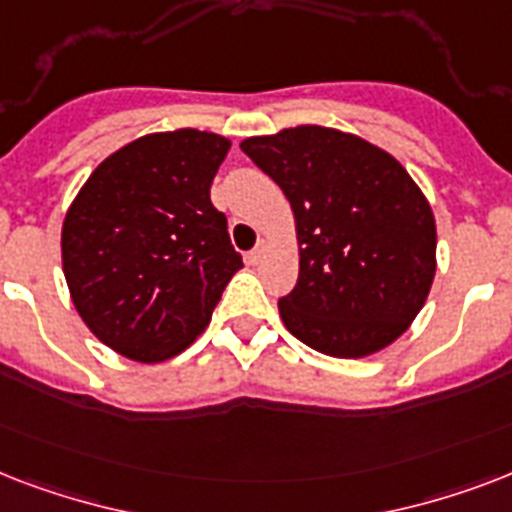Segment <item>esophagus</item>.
Masks as SVG:
<instances>
[{
    "instance_id": "esophagus-1",
    "label": "esophagus",
    "mask_w": 512,
    "mask_h": 512,
    "mask_svg": "<svg viewBox=\"0 0 512 512\" xmlns=\"http://www.w3.org/2000/svg\"><path fill=\"white\" fill-rule=\"evenodd\" d=\"M265 249H268V241H263V239L257 241V247L252 249V252H249V255H247V263L249 265L260 263V260H263V257H265Z\"/></svg>"
}]
</instances>
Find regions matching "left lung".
<instances>
[{
	"label": "left lung",
	"instance_id": "8db88e82",
	"mask_svg": "<svg viewBox=\"0 0 512 512\" xmlns=\"http://www.w3.org/2000/svg\"><path fill=\"white\" fill-rule=\"evenodd\" d=\"M292 204L300 276L279 300L308 348L364 358L404 335L436 276V217L409 172L350 132L303 124L241 143Z\"/></svg>",
	"mask_w": 512,
	"mask_h": 512
}]
</instances>
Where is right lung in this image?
Returning <instances> with one entry per match:
<instances>
[{"label":"right lung","instance_id":"1","mask_svg":"<svg viewBox=\"0 0 512 512\" xmlns=\"http://www.w3.org/2000/svg\"><path fill=\"white\" fill-rule=\"evenodd\" d=\"M228 148L215 132L143 135L100 162L68 207L60 252L74 308L132 361L188 348L241 268L209 201Z\"/></svg>","mask_w":512,"mask_h":512}]
</instances>
